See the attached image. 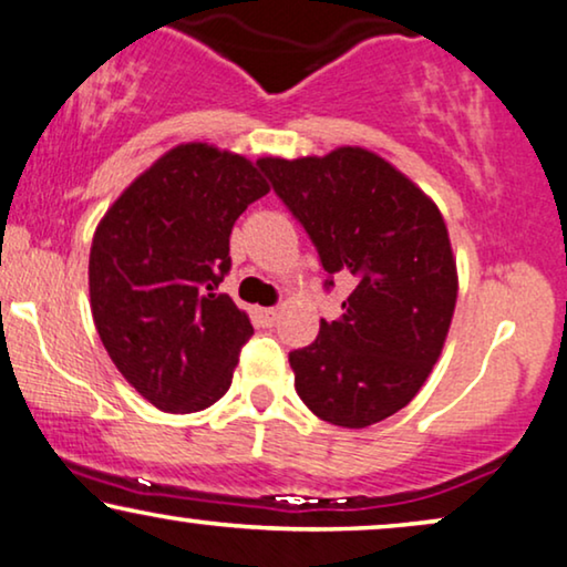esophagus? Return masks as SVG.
Masks as SVG:
<instances>
[{"mask_svg":"<svg viewBox=\"0 0 567 567\" xmlns=\"http://www.w3.org/2000/svg\"><path fill=\"white\" fill-rule=\"evenodd\" d=\"M255 320H258L262 328H270V324H276V320H278V309H274V307L255 309Z\"/></svg>","mask_w":567,"mask_h":567,"instance_id":"1","label":"esophagus"}]
</instances>
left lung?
Instances as JSON below:
<instances>
[{"mask_svg":"<svg viewBox=\"0 0 567 567\" xmlns=\"http://www.w3.org/2000/svg\"><path fill=\"white\" fill-rule=\"evenodd\" d=\"M276 196L317 247L328 281L351 293L312 346L289 353L293 386L317 417L367 429L408 405L444 348L456 260L439 206L398 167L338 146L324 157H262Z\"/></svg>","mask_w":567,"mask_h":567,"instance_id":"8db88e82","label":"left lung"}]
</instances>
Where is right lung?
I'll use <instances>...</instances> for the list:
<instances>
[{
	"label": "right lung",
	"instance_id": "add662e5",
	"mask_svg": "<svg viewBox=\"0 0 567 567\" xmlns=\"http://www.w3.org/2000/svg\"><path fill=\"white\" fill-rule=\"evenodd\" d=\"M270 188L255 162L190 142L154 162L100 219L90 307L126 382L165 413H196L229 390L250 317L219 284L239 214Z\"/></svg>",
	"mask_w": 567,
	"mask_h": 567
}]
</instances>
